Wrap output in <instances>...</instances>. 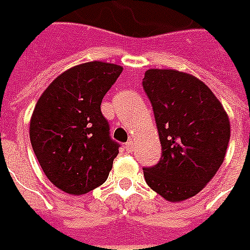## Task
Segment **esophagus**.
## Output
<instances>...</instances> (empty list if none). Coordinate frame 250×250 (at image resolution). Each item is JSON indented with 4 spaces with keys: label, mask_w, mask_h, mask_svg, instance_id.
<instances>
[{
    "label": "esophagus",
    "mask_w": 250,
    "mask_h": 250,
    "mask_svg": "<svg viewBox=\"0 0 250 250\" xmlns=\"http://www.w3.org/2000/svg\"><path fill=\"white\" fill-rule=\"evenodd\" d=\"M133 147H134V141L129 140L126 144H125V149H126V151H129V153H132Z\"/></svg>",
    "instance_id": "obj_1"
}]
</instances>
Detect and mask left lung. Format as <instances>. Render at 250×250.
<instances>
[{
    "instance_id": "8db88e82",
    "label": "left lung",
    "mask_w": 250,
    "mask_h": 250,
    "mask_svg": "<svg viewBox=\"0 0 250 250\" xmlns=\"http://www.w3.org/2000/svg\"><path fill=\"white\" fill-rule=\"evenodd\" d=\"M142 87L153 105L162 155L144 167L150 188L170 200L195 196L224 161L230 137L228 116L209 88L175 69H149Z\"/></svg>"
}]
</instances>
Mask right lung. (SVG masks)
Wrapping results in <instances>:
<instances>
[{
    "mask_svg": "<svg viewBox=\"0 0 250 250\" xmlns=\"http://www.w3.org/2000/svg\"><path fill=\"white\" fill-rule=\"evenodd\" d=\"M123 67L89 62L69 68L47 87L30 121V141L51 183L87 194L109 175L120 144L112 140L101 101Z\"/></svg>",
    "mask_w": 250,
    "mask_h": 250,
    "instance_id": "add662e5",
    "label": "right lung"
}]
</instances>
